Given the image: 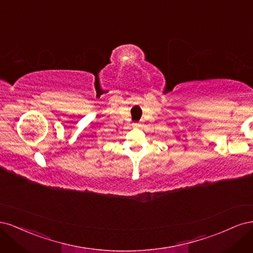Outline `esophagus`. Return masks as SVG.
Listing matches in <instances>:
<instances>
[{"label": "esophagus", "mask_w": 253, "mask_h": 253, "mask_svg": "<svg viewBox=\"0 0 253 253\" xmlns=\"http://www.w3.org/2000/svg\"><path fill=\"white\" fill-rule=\"evenodd\" d=\"M136 126H140V124H136Z\"/></svg>", "instance_id": "34e87169"}]
</instances>
